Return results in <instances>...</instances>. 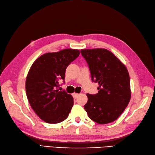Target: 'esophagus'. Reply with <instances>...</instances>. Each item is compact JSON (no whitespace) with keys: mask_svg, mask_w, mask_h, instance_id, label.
I'll return each mask as SVG.
<instances>
[{"mask_svg":"<svg viewBox=\"0 0 155 155\" xmlns=\"http://www.w3.org/2000/svg\"><path fill=\"white\" fill-rule=\"evenodd\" d=\"M73 96V98L74 99H76V98H77V97L79 96V94H77V93H74Z\"/></svg>","mask_w":155,"mask_h":155,"instance_id":"obj_1","label":"esophagus"}]
</instances>
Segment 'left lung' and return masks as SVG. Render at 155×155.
I'll use <instances>...</instances> for the list:
<instances>
[{"label": "left lung", "instance_id": "obj_1", "mask_svg": "<svg viewBox=\"0 0 155 155\" xmlns=\"http://www.w3.org/2000/svg\"><path fill=\"white\" fill-rule=\"evenodd\" d=\"M88 63L92 81L98 83V92L87 94L84 107L88 117L99 124L113 122L120 116L131 99L128 71L111 51L106 49H81Z\"/></svg>", "mask_w": 155, "mask_h": 155}]
</instances>
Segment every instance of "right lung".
Listing matches in <instances>:
<instances>
[{
  "label": "right lung",
  "instance_id": "obj_1",
  "mask_svg": "<svg viewBox=\"0 0 155 155\" xmlns=\"http://www.w3.org/2000/svg\"><path fill=\"white\" fill-rule=\"evenodd\" d=\"M77 49H65L40 56L32 64L26 81V92L31 108L46 123L57 124L67 118L74 102L65 91H59L67 67L78 57Z\"/></svg>",
  "mask_w": 155,
  "mask_h": 155
}]
</instances>
